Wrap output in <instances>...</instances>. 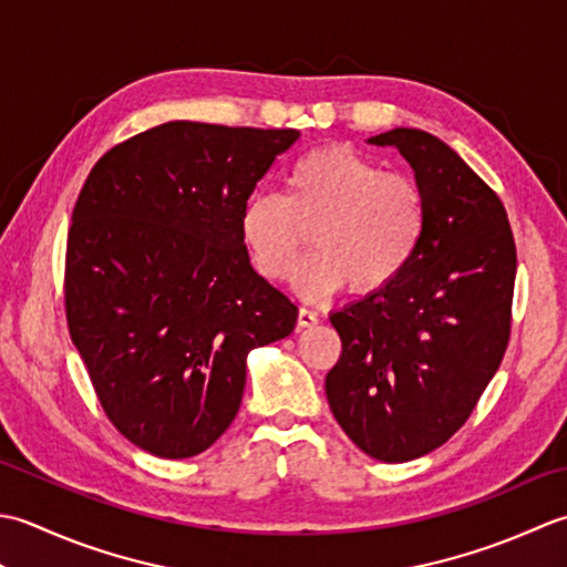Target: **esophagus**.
Wrapping results in <instances>:
<instances>
[{
    "mask_svg": "<svg viewBox=\"0 0 567 567\" xmlns=\"http://www.w3.org/2000/svg\"><path fill=\"white\" fill-rule=\"evenodd\" d=\"M313 326H318V313H316V310L300 308L298 316H296V328L298 330H306V328H313Z\"/></svg>",
    "mask_w": 567,
    "mask_h": 567,
    "instance_id": "34e87169",
    "label": "esophagus"
}]
</instances>
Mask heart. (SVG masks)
<instances>
[{
	"label": "heart",
	"mask_w": 567,
	"mask_h": 567,
	"mask_svg": "<svg viewBox=\"0 0 567 567\" xmlns=\"http://www.w3.org/2000/svg\"><path fill=\"white\" fill-rule=\"evenodd\" d=\"M429 229V198L401 173L350 146H320L286 171L284 195L254 193L241 205L239 237L261 276L293 271L310 233L313 254L293 288L320 300L342 286L354 296L384 291L409 269Z\"/></svg>",
	"instance_id": "1"
}]
</instances>
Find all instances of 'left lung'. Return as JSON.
I'll list each match as a JSON object with an SVG mask.
<instances>
[{"label":"left lung","instance_id":"left-lung-1","mask_svg":"<svg viewBox=\"0 0 567 567\" xmlns=\"http://www.w3.org/2000/svg\"><path fill=\"white\" fill-rule=\"evenodd\" d=\"M429 198V229L384 291L330 316L342 354L326 377L334 421L381 462L450 441L477 406L512 332L516 245L504 205L441 138L384 132Z\"/></svg>","mask_w":567,"mask_h":567}]
</instances>
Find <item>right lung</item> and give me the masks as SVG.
Here are the masks:
<instances>
[{
	"label": "right lung",
	"mask_w": 567,
	"mask_h": 567,
	"mask_svg": "<svg viewBox=\"0 0 567 567\" xmlns=\"http://www.w3.org/2000/svg\"><path fill=\"white\" fill-rule=\"evenodd\" d=\"M296 130L166 122L112 146L78 195L65 318L95 394L156 457L203 453L239 411L247 354L298 308L251 269L241 205Z\"/></svg>",
	"instance_id": "1"
}]
</instances>
